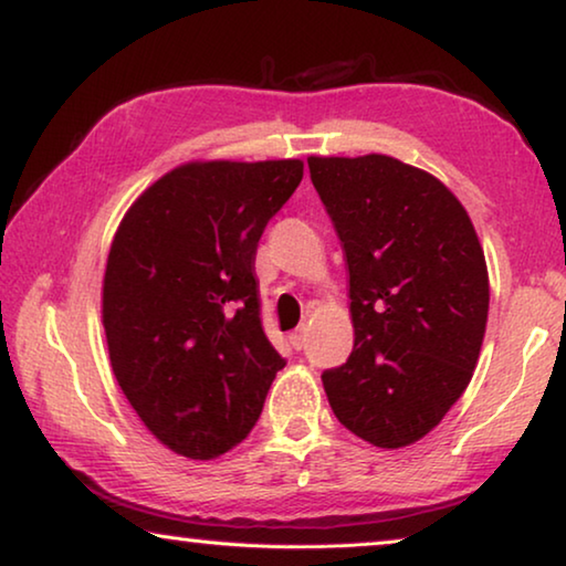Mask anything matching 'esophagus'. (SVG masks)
Returning a JSON list of instances; mask_svg holds the SVG:
<instances>
[{"label": "esophagus", "instance_id": "34e87169", "mask_svg": "<svg viewBox=\"0 0 566 566\" xmlns=\"http://www.w3.org/2000/svg\"><path fill=\"white\" fill-rule=\"evenodd\" d=\"M290 344H292V347H294L296 352H302V349L306 347V329H304V327L294 329V332L290 334Z\"/></svg>", "mask_w": 566, "mask_h": 566}]
</instances>
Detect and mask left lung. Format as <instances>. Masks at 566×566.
<instances>
[{"label":"left lung","mask_w":566,"mask_h":566,"mask_svg":"<svg viewBox=\"0 0 566 566\" xmlns=\"http://www.w3.org/2000/svg\"><path fill=\"white\" fill-rule=\"evenodd\" d=\"M306 161L349 266L354 349L322 375L332 411L364 442L407 447L472 379L490 312L484 252L427 171L385 155Z\"/></svg>","instance_id":"1"}]
</instances>
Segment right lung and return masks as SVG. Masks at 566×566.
Segmentation results:
<instances>
[{
	"mask_svg": "<svg viewBox=\"0 0 566 566\" xmlns=\"http://www.w3.org/2000/svg\"><path fill=\"white\" fill-rule=\"evenodd\" d=\"M302 175L300 159L191 161L155 181L114 234L102 290L112 369L171 452L237 447L286 364L262 327L254 260Z\"/></svg>",
	"mask_w": 566,
	"mask_h": 566,
	"instance_id": "obj_1",
	"label": "right lung"
}]
</instances>
